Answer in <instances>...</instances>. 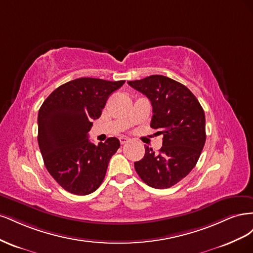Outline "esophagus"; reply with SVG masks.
<instances>
[{"label": "esophagus", "mask_w": 253, "mask_h": 253, "mask_svg": "<svg viewBox=\"0 0 253 253\" xmlns=\"http://www.w3.org/2000/svg\"><path fill=\"white\" fill-rule=\"evenodd\" d=\"M120 143L121 144H125V143H126V142H128V138H126V137H120Z\"/></svg>", "instance_id": "34e87169"}]
</instances>
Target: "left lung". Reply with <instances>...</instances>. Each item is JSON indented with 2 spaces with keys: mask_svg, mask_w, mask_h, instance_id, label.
Here are the masks:
<instances>
[{
  "mask_svg": "<svg viewBox=\"0 0 253 253\" xmlns=\"http://www.w3.org/2000/svg\"><path fill=\"white\" fill-rule=\"evenodd\" d=\"M149 98L153 106L151 127L164 135L158 153L145 148L135 170L148 186L167 189L192 171L206 142L205 112L183 84L162 75L127 81Z\"/></svg>",
  "mask_w": 253,
  "mask_h": 253,
  "instance_id": "obj_1",
  "label": "left lung"
}]
</instances>
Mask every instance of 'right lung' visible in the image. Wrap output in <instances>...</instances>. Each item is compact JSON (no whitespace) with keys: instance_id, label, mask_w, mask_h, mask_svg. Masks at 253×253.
Returning a JSON list of instances; mask_svg holds the SVG:
<instances>
[{"instance_id":"add662e5","label":"right lung","mask_w":253,"mask_h":253,"mask_svg":"<svg viewBox=\"0 0 253 253\" xmlns=\"http://www.w3.org/2000/svg\"><path fill=\"white\" fill-rule=\"evenodd\" d=\"M126 81L79 78L56 88L38 114V143L47 171L64 190L76 195L96 191L104 179L111 157L120 142L111 137L90 142L93 120L101 116L106 100Z\"/></svg>"}]
</instances>
